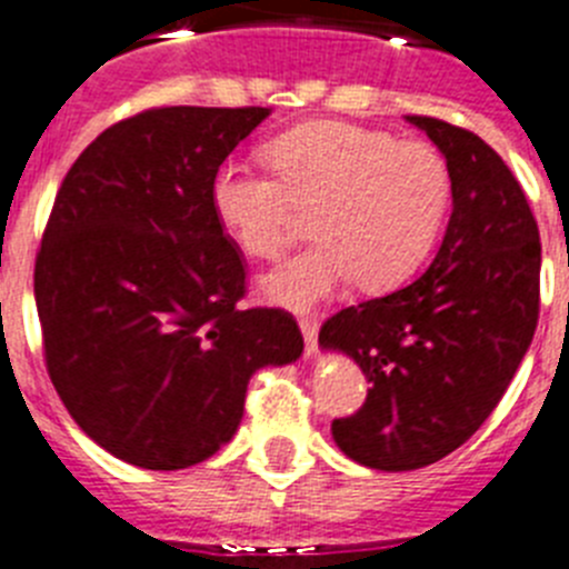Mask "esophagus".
I'll return each mask as SVG.
<instances>
[{
  "mask_svg": "<svg viewBox=\"0 0 569 569\" xmlns=\"http://www.w3.org/2000/svg\"><path fill=\"white\" fill-rule=\"evenodd\" d=\"M299 328L305 336V345H308V353H313L316 341H319V321H316V316H299Z\"/></svg>",
  "mask_w": 569,
  "mask_h": 569,
  "instance_id": "obj_1",
  "label": "esophagus"
}]
</instances>
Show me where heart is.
<instances>
[{"instance_id": "obj_1", "label": "heart", "mask_w": 569, "mask_h": 569, "mask_svg": "<svg viewBox=\"0 0 569 569\" xmlns=\"http://www.w3.org/2000/svg\"><path fill=\"white\" fill-rule=\"evenodd\" d=\"M274 176L228 159L210 182L219 222L241 253L273 261L313 216L316 244L261 279L284 308H313L359 279L390 290L419 270L445 224L453 176L421 139L350 122H310L264 148Z\"/></svg>"}]
</instances>
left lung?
Returning a JSON list of instances; mask_svg holds the SVG:
<instances>
[{
	"instance_id": "8db88e82",
	"label": "left lung",
	"mask_w": 569,
	"mask_h": 569,
	"mask_svg": "<svg viewBox=\"0 0 569 569\" xmlns=\"http://www.w3.org/2000/svg\"><path fill=\"white\" fill-rule=\"evenodd\" d=\"M445 153L453 213L436 259L393 293L330 316L319 341L370 381L333 439L373 470H419L465 445L505 396L539 321L541 241L519 179L485 139L407 116Z\"/></svg>"
}]
</instances>
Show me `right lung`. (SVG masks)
<instances>
[{
  "mask_svg": "<svg viewBox=\"0 0 569 569\" xmlns=\"http://www.w3.org/2000/svg\"><path fill=\"white\" fill-rule=\"evenodd\" d=\"M268 108H148L70 164L33 268L42 353L90 439L144 470L230 441L250 376L301 356L281 308H239L248 261L210 182Z\"/></svg>",
  "mask_w": 569,
  "mask_h": 569,
  "instance_id": "right-lung-1",
  "label": "right lung"
}]
</instances>
